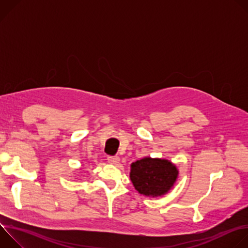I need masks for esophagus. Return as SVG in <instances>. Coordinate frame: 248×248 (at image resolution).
Wrapping results in <instances>:
<instances>
[{
  "label": "esophagus",
  "instance_id": "esophagus-1",
  "mask_svg": "<svg viewBox=\"0 0 248 248\" xmlns=\"http://www.w3.org/2000/svg\"><path fill=\"white\" fill-rule=\"evenodd\" d=\"M108 162L110 164H113V165H118L120 163V158L117 157V156H109L108 157Z\"/></svg>",
  "mask_w": 248,
  "mask_h": 248
}]
</instances>
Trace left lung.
I'll return each instance as SVG.
<instances>
[{"instance_id": "8db88e82", "label": "left lung", "mask_w": 248, "mask_h": 248, "mask_svg": "<svg viewBox=\"0 0 248 248\" xmlns=\"http://www.w3.org/2000/svg\"><path fill=\"white\" fill-rule=\"evenodd\" d=\"M179 170L166 159L145 157L130 165V181L138 193L158 197L168 193L176 182Z\"/></svg>"}]
</instances>
